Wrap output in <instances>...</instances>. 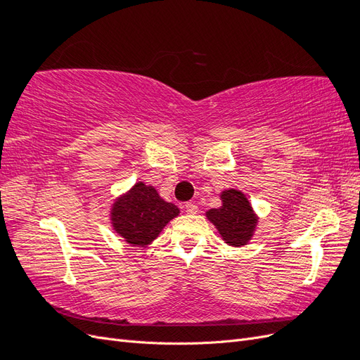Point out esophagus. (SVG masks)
<instances>
[{"instance_id": "obj_1", "label": "esophagus", "mask_w": 360, "mask_h": 360, "mask_svg": "<svg viewBox=\"0 0 360 360\" xmlns=\"http://www.w3.org/2000/svg\"><path fill=\"white\" fill-rule=\"evenodd\" d=\"M184 209H186V212H188L189 214H197V213H198V205L195 204V202H192V201L184 204Z\"/></svg>"}]
</instances>
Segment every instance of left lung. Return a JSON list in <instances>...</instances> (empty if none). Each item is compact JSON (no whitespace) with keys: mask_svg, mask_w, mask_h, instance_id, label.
Listing matches in <instances>:
<instances>
[{"mask_svg":"<svg viewBox=\"0 0 360 360\" xmlns=\"http://www.w3.org/2000/svg\"><path fill=\"white\" fill-rule=\"evenodd\" d=\"M221 198L222 207L207 212V219L217 228L225 243L231 246L246 245L257 226L252 207L245 195L236 189L222 192Z\"/></svg>","mask_w":360,"mask_h":360,"instance_id":"obj_1","label":"left lung"}]
</instances>
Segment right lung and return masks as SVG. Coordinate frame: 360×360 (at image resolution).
<instances>
[{"instance_id": "1", "label": "right lung", "mask_w": 360, "mask_h": 360, "mask_svg": "<svg viewBox=\"0 0 360 360\" xmlns=\"http://www.w3.org/2000/svg\"><path fill=\"white\" fill-rule=\"evenodd\" d=\"M174 204L163 201L153 186L136 183L112 205L114 230L134 246H147L179 214Z\"/></svg>"}]
</instances>
